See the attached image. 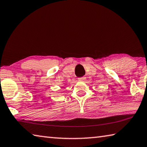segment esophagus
Returning a JSON list of instances; mask_svg holds the SVG:
<instances>
[{
  "label": "esophagus",
  "instance_id": "1",
  "mask_svg": "<svg viewBox=\"0 0 147 147\" xmlns=\"http://www.w3.org/2000/svg\"><path fill=\"white\" fill-rule=\"evenodd\" d=\"M85 80V77H81V78H78L79 81H84Z\"/></svg>",
  "mask_w": 147,
  "mask_h": 147
}]
</instances>
